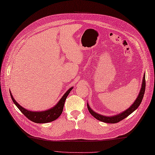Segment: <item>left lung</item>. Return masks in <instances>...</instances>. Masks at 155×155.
<instances>
[{
    "mask_svg": "<svg viewBox=\"0 0 155 155\" xmlns=\"http://www.w3.org/2000/svg\"><path fill=\"white\" fill-rule=\"evenodd\" d=\"M145 86H146L145 73H144V76H143L142 85H141L140 93H139V95H138V97L136 98V100L134 101V103L132 104V105H131L129 108H127V110H124L123 112H122V113H118L116 115H113V116H104V115L95 113L93 110L91 109V108L90 107L89 104L87 103V107H88V111H89V113L92 115H93V116L95 118H97V120H100V121L104 122V123H118V122L124 119V118H127L128 115H130L131 113H133V112L139 107V105L140 104L141 102H142L143 98L144 97V91H145Z\"/></svg>",
    "mask_w": 155,
    "mask_h": 155,
    "instance_id": "1",
    "label": "left lung"
}]
</instances>
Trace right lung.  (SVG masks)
I'll list each match as a JSON object with an SVG mask.
<instances>
[{
    "instance_id": "add662e5",
    "label": "right lung",
    "mask_w": 155,
    "mask_h": 155,
    "mask_svg": "<svg viewBox=\"0 0 155 155\" xmlns=\"http://www.w3.org/2000/svg\"><path fill=\"white\" fill-rule=\"evenodd\" d=\"M72 88H73V87L69 88L63 94V96L62 97L61 99L59 100L57 104L54 105L53 107L44 111H31L26 109L24 107H21L15 100V98H13V96L11 92H10V94H11V97L13 103H15V104L17 107L18 109L21 111V113L26 117H27L29 120H31V121L36 123H47L57 119L61 116L62 112L63 110V107L66 98H67L68 94L70 93V92Z\"/></svg>"
}]
</instances>
